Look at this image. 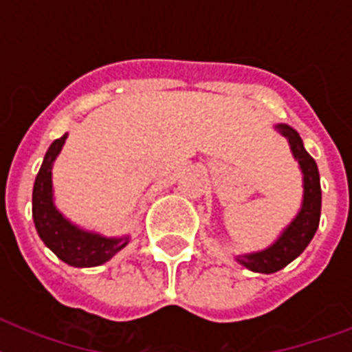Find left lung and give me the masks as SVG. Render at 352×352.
<instances>
[{
  "label": "left lung",
  "instance_id": "obj_1",
  "mask_svg": "<svg viewBox=\"0 0 352 352\" xmlns=\"http://www.w3.org/2000/svg\"><path fill=\"white\" fill-rule=\"evenodd\" d=\"M278 131L289 138L290 149L300 162V168L303 171L305 193H303V206H301L298 217L290 223L289 228L270 248L237 257V261L243 263L246 268L263 274L278 272L305 250L307 245L316 234L318 225H320V214H322V186H320L316 160L307 153V149L303 148V140L292 127L279 124Z\"/></svg>",
  "mask_w": 352,
  "mask_h": 352
}]
</instances>
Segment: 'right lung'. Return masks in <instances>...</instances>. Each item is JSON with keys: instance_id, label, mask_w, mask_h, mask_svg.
I'll return each mask as SVG.
<instances>
[{"instance_id": "obj_1", "label": "right lung", "mask_w": 352, "mask_h": 352, "mask_svg": "<svg viewBox=\"0 0 352 352\" xmlns=\"http://www.w3.org/2000/svg\"><path fill=\"white\" fill-rule=\"evenodd\" d=\"M67 135L56 138L47 149L32 190V217L41 241L71 267H98L109 261L118 250L127 245V237L107 239L73 226L52 204L51 166L60 153Z\"/></svg>"}]
</instances>
